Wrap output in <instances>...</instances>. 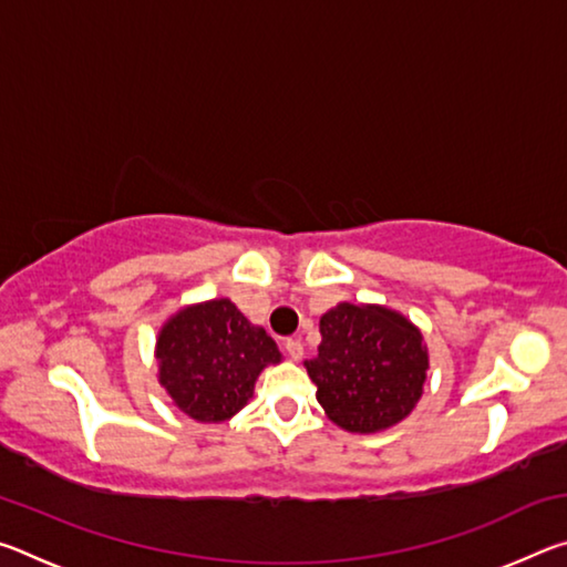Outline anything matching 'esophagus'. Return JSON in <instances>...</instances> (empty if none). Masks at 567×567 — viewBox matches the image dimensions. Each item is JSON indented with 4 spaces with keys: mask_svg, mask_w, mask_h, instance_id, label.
<instances>
[{
    "mask_svg": "<svg viewBox=\"0 0 567 567\" xmlns=\"http://www.w3.org/2000/svg\"><path fill=\"white\" fill-rule=\"evenodd\" d=\"M285 350H287V354H290V360H295V362L302 360V354H305V348H302L300 340H287Z\"/></svg>",
    "mask_w": 567,
    "mask_h": 567,
    "instance_id": "1",
    "label": "esophagus"
}]
</instances>
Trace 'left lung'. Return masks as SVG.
<instances>
[{
  "mask_svg": "<svg viewBox=\"0 0 567 567\" xmlns=\"http://www.w3.org/2000/svg\"><path fill=\"white\" fill-rule=\"evenodd\" d=\"M305 370L334 425L375 435L405 420L425 392L430 352L417 324L385 305L338 302L320 318Z\"/></svg>",
  "mask_w": 567,
  "mask_h": 567,
  "instance_id": "8db88e82",
  "label": "left lung"
}]
</instances>
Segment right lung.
Listing matches in <instances>:
<instances>
[{"label":"right lung","mask_w":567,"mask_h":567,"mask_svg":"<svg viewBox=\"0 0 567 567\" xmlns=\"http://www.w3.org/2000/svg\"><path fill=\"white\" fill-rule=\"evenodd\" d=\"M155 360L172 405L192 420L217 425L252 400L260 372L280 364L282 352L233 300L217 297L179 307L162 322Z\"/></svg>","instance_id":"1"}]
</instances>
